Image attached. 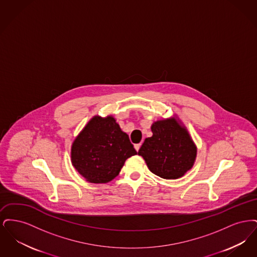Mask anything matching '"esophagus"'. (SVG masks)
<instances>
[{"label": "esophagus", "mask_w": 257, "mask_h": 257, "mask_svg": "<svg viewBox=\"0 0 257 257\" xmlns=\"http://www.w3.org/2000/svg\"><path fill=\"white\" fill-rule=\"evenodd\" d=\"M141 144H137V145H135V149L137 150V151H139V149H140V147H141Z\"/></svg>", "instance_id": "esophagus-1"}]
</instances>
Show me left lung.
I'll use <instances>...</instances> for the list:
<instances>
[{"label":"left lung","instance_id":"left-lung-1","mask_svg":"<svg viewBox=\"0 0 257 257\" xmlns=\"http://www.w3.org/2000/svg\"><path fill=\"white\" fill-rule=\"evenodd\" d=\"M152 137L147 138L138 154L152 173L164 179H178L196 162L197 147L186 126L177 116L160 119L151 125Z\"/></svg>","mask_w":257,"mask_h":257}]
</instances>
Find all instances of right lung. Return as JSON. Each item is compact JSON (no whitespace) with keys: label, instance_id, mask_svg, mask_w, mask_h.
I'll use <instances>...</instances> for the list:
<instances>
[{"label":"right lung","instance_id":"1","mask_svg":"<svg viewBox=\"0 0 257 257\" xmlns=\"http://www.w3.org/2000/svg\"><path fill=\"white\" fill-rule=\"evenodd\" d=\"M137 154L128 135L112 115H94L74 140L71 163L89 183H108L121 171L125 161Z\"/></svg>","mask_w":257,"mask_h":257}]
</instances>
